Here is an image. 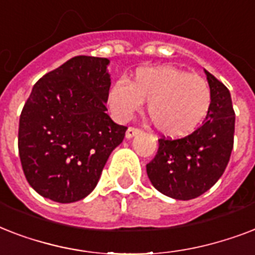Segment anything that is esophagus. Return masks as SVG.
<instances>
[{
  "mask_svg": "<svg viewBox=\"0 0 255 255\" xmlns=\"http://www.w3.org/2000/svg\"><path fill=\"white\" fill-rule=\"evenodd\" d=\"M137 133H140V129L137 128H133V127H129L126 132V139H132L133 136H136Z\"/></svg>",
  "mask_w": 255,
  "mask_h": 255,
  "instance_id": "obj_1",
  "label": "esophagus"
}]
</instances>
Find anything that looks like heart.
Returning <instances> with one entry per match:
<instances>
[{"label":"heart","mask_w":255,"mask_h":255,"mask_svg":"<svg viewBox=\"0 0 255 255\" xmlns=\"http://www.w3.org/2000/svg\"><path fill=\"white\" fill-rule=\"evenodd\" d=\"M148 100L147 114L161 135L180 139L193 133L205 120L212 103L210 88L201 77L174 66L139 67L128 83L110 87L107 103L112 116L127 122Z\"/></svg>","instance_id":"b5f03b06"}]
</instances>
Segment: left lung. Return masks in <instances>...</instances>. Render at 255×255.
<instances>
[{"label": "left lung", "mask_w": 255, "mask_h": 255, "mask_svg": "<svg viewBox=\"0 0 255 255\" xmlns=\"http://www.w3.org/2000/svg\"><path fill=\"white\" fill-rule=\"evenodd\" d=\"M204 71L212 103L202 126L182 139H160L155 159L147 164L152 185L174 200H192L209 190L224 173L233 149L236 115L230 92Z\"/></svg>", "instance_id": "1"}]
</instances>
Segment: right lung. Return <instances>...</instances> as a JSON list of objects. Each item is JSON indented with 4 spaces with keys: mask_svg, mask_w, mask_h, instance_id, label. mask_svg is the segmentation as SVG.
Wrapping results in <instances>:
<instances>
[{
    "mask_svg": "<svg viewBox=\"0 0 255 255\" xmlns=\"http://www.w3.org/2000/svg\"><path fill=\"white\" fill-rule=\"evenodd\" d=\"M110 59L71 58L34 85L19 118L18 151L26 180L61 204L87 197L127 127L106 114Z\"/></svg>",
    "mask_w": 255,
    "mask_h": 255,
    "instance_id": "obj_1",
    "label": "right lung"
}]
</instances>
